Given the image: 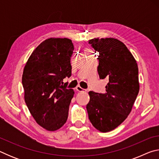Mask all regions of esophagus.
I'll list each match as a JSON object with an SVG mask.
<instances>
[{
	"instance_id": "obj_1",
	"label": "esophagus",
	"mask_w": 159,
	"mask_h": 159,
	"mask_svg": "<svg viewBox=\"0 0 159 159\" xmlns=\"http://www.w3.org/2000/svg\"><path fill=\"white\" fill-rule=\"evenodd\" d=\"M76 89L77 91H79V92H86V91H87L85 89H84V88H82L80 86H77Z\"/></svg>"
}]
</instances>
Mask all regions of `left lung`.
Wrapping results in <instances>:
<instances>
[{
    "instance_id": "left-lung-1",
    "label": "left lung",
    "mask_w": 159,
    "mask_h": 159,
    "mask_svg": "<svg viewBox=\"0 0 159 159\" xmlns=\"http://www.w3.org/2000/svg\"><path fill=\"white\" fill-rule=\"evenodd\" d=\"M99 53L98 71L108 83L104 93L90 91L86 106L88 118L102 133L111 131L124 121L130 114L139 90L138 66L125 44L113 38L90 40Z\"/></svg>"
}]
</instances>
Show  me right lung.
Segmentation results:
<instances>
[{"mask_svg":"<svg viewBox=\"0 0 159 159\" xmlns=\"http://www.w3.org/2000/svg\"><path fill=\"white\" fill-rule=\"evenodd\" d=\"M71 40L50 38L32 52L25 66L22 85L25 100L38 124L49 131L66 123L74 97L73 89L63 82L71 76Z\"/></svg>","mask_w":159,"mask_h":159,"instance_id":"right-lung-1","label":"right lung"}]
</instances>
